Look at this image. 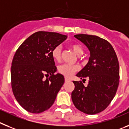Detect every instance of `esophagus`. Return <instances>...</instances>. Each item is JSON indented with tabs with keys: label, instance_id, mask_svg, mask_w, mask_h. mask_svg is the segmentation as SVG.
Masks as SVG:
<instances>
[{
	"label": "esophagus",
	"instance_id": "1",
	"mask_svg": "<svg viewBox=\"0 0 129 129\" xmlns=\"http://www.w3.org/2000/svg\"><path fill=\"white\" fill-rule=\"evenodd\" d=\"M70 80V79H69V78H68V77H65V81L66 82H68V81H69Z\"/></svg>",
	"mask_w": 129,
	"mask_h": 129
}]
</instances>
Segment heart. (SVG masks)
Listing matches in <instances>:
<instances>
[{
    "label": "heart",
    "mask_w": 129,
    "mask_h": 129,
    "mask_svg": "<svg viewBox=\"0 0 129 129\" xmlns=\"http://www.w3.org/2000/svg\"><path fill=\"white\" fill-rule=\"evenodd\" d=\"M70 47L71 48L75 53L78 56H81L83 54L84 50L81 46L78 44H71ZM52 57L55 61H59L61 58V47L60 46H57L52 49ZM78 67L76 65L72 64H63L58 67V71L66 77H71L75 73L78 71Z\"/></svg>",
    "instance_id": "b5f03b06"
}]
</instances>
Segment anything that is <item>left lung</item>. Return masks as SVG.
<instances>
[{
  "label": "left lung",
  "instance_id": "8db88e82",
  "mask_svg": "<svg viewBox=\"0 0 129 129\" xmlns=\"http://www.w3.org/2000/svg\"><path fill=\"white\" fill-rule=\"evenodd\" d=\"M74 36L86 46L90 56L88 63L76 75L80 79L88 77V86H84L81 81H73L71 99L77 109L93 115L103 111L116 95L119 79L118 60L106 40L88 34Z\"/></svg>",
  "mask_w": 129,
  "mask_h": 129
}]
</instances>
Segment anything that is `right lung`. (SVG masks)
Returning a JSON list of instances; mask_svg holds the SVG:
<instances>
[{
    "mask_svg": "<svg viewBox=\"0 0 129 129\" xmlns=\"http://www.w3.org/2000/svg\"><path fill=\"white\" fill-rule=\"evenodd\" d=\"M66 39L67 36L60 34L40 31L29 36L15 52L11 68L12 90L19 105L29 112L49 109L63 86L64 77L54 75L56 67L51 52Z\"/></svg>",
    "mask_w": 129,
    "mask_h": 129,
    "instance_id": "right-lung-1",
    "label": "right lung"
}]
</instances>
